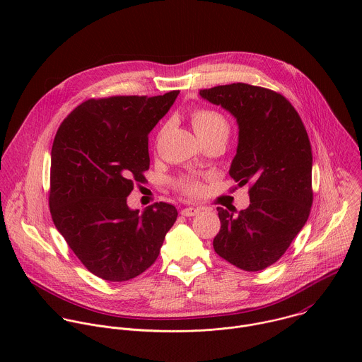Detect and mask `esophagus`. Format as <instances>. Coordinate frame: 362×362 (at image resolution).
Listing matches in <instances>:
<instances>
[{"label":"esophagus","instance_id":"34e87169","mask_svg":"<svg viewBox=\"0 0 362 362\" xmlns=\"http://www.w3.org/2000/svg\"><path fill=\"white\" fill-rule=\"evenodd\" d=\"M199 212H200V209L192 208V206H190V208H185V209L182 211V215L186 216V218H189V216H196Z\"/></svg>","mask_w":362,"mask_h":362}]
</instances>
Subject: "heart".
I'll return each instance as SVG.
<instances>
[{"mask_svg": "<svg viewBox=\"0 0 362 362\" xmlns=\"http://www.w3.org/2000/svg\"><path fill=\"white\" fill-rule=\"evenodd\" d=\"M192 124L197 136L202 139L218 132L229 133V123L223 115L212 109H196L192 113ZM177 189L187 196L199 194L203 189L202 179L199 176H183L176 183Z\"/></svg>", "mask_w": 362, "mask_h": 362, "instance_id": "heart-1", "label": "heart"}]
</instances>
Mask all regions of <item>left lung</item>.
Wrapping results in <instances>:
<instances>
[{
    "mask_svg": "<svg viewBox=\"0 0 362 362\" xmlns=\"http://www.w3.org/2000/svg\"><path fill=\"white\" fill-rule=\"evenodd\" d=\"M238 123L236 154L229 175L250 185L245 211L218 208L221 230L215 252L249 272L262 271L286 252L313 206V150L291 103L272 90L233 83L200 90Z\"/></svg>",
    "mask_w": 362,
    "mask_h": 362,
    "instance_id": "obj_1",
    "label": "left lung"
}]
</instances>
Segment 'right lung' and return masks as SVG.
<instances>
[{
	"mask_svg": "<svg viewBox=\"0 0 362 362\" xmlns=\"http://www.w3.org/2000/svg\"><path fill=\"white\" fill-rule=\"evenodd\" d=\"M179 90L163 95L90 98L62 123L51 148L49 212L81 264L109 282L133 279L158 259L177 218L159 202L127 206L150 166L147 139Z\"/></svg>",
	"mask_w": 362,
	"mask_h": 362,
	"instance_id": "obj_1",
	"label": "right lung"
}]
</instances>
